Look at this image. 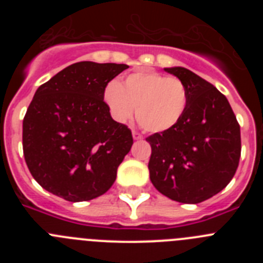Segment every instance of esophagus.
Instances as JSON below:
<instances>
[{"instance_id":"esophagus-1","label":"esophagus","mask_w":263,"mask_h":263,"mask_svg":"<svg viewBox=\"0 0 263 263\" xmlns=\"http://www.w3.org/2000/svg\"><path fill=\"white\" fill-rule=\"evenodd\" d=\"M133 138L138 141V139H142L143 136H142V134H139L138 132H136V130H133Z\"/></svg>"}]
</instances>
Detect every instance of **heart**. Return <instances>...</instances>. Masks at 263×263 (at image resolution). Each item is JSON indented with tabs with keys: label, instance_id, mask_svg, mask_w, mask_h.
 I'll list each match as a JSON object with an SVG mask.
<instances>
[{
	"label": "heart",
	"instance_id": "1",
	"mask_svg": "<svg viewBox=\"0 0 263 263\" xmlns=\"http://www.w3.org/2000/svg\"><path fill=\"white\" fill-rule=\"evenodd\" d=\"M104 99L118 122L129 120L137 108L139 125L152 133L175 126L188 103L187 88L180 79L148 71L132 73L122 85L110 81Z\"/></svg>",
	"mask_w": 263,
	"mask_h": 263
}]
</instances>
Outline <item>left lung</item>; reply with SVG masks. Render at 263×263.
I'll return each mask as SVG.
<instances>
[{
  "mask_svg": "<svg viewBox=\"0 0 263 263\" xmlns=\"http://www.w3.org/2000/svg\"><path fill=\"white\" fill-rule=\"evenodd\" d=\"M184 83L188 103L174 127L146 138L150 180L162 195L197 204L224 190L241 157L240 124L227 97L183 67L164 68Z\"/></svg>",
  "mask_w": 263,
  "mask_h": 263,
  "instance_id": "8db88e82",
  "label": "left lung"
}]
</instances>
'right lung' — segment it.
Instances as JSON below:
<instances>
[{"label": "right lung", "instance_id": "obj_1", "mask_svg": "<svg viewBox=\"0 0 263 263\" xmlns=\"http://www.w3.org/2000/svg\"><path fill=\"white\" fill-rule=\"evenodd\" d=\"M129 68L79 62L36 89L23 118L22 146L32 178L67 201L105 194L133 145L132 130L104 101L110 80Z\"/></svg>", "mask_w": 263, "mask_h": 263}]
</instances>
